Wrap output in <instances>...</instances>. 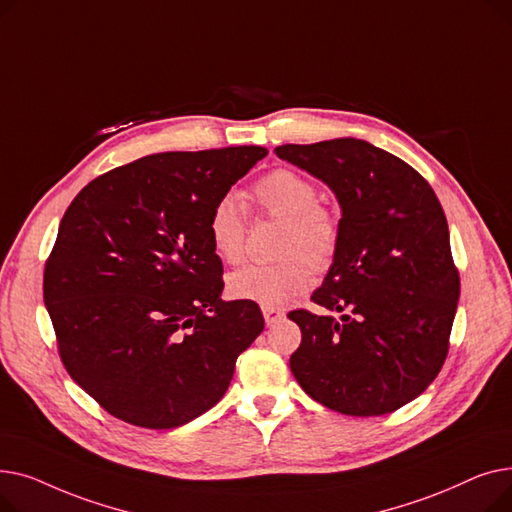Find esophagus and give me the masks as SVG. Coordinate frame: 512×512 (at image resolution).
<instances>
[{
	"instance_id": "1",
	"label": "esophagus",
	"mask_w": 512,
	"mask_h": 512,
	"mask_svg": "<svg viewBox=\"0 0 512 512\" xmlns=\"http://www.w3.org/2000/svg\"><path fill=\"white\" fill-rule=\"evenodd\" d=\"M263 311V317H265V324L267 326H274L276 321H280L284 317V311L278 309V307H261Z\"/></svg>"
}]
</instances>
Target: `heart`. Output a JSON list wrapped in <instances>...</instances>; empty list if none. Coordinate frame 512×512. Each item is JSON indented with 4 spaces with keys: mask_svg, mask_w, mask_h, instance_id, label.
I'll use <instances>...</instances> for the list:
<instances>
[{
    "mask_svg": "<svg viewBox=\"0 0 512 512\" xmlns=\"http://www.w3.org/2000/svg\"><path fill=\"white\" fill-rule=\"evenodd\" d=\"M257 207L286 222L278 263H249L228 278L230 297L261 307H282L315 280V265L328 267L340 245L336 215L319 205L317 186L303 174L278 168L261 176L251 191ZM209 242L222 261L238 263L245 253L247 207L234 193L213 203L207 218Z\"/></svg>",
    "mask_w": 512,
    "mask_h": 512,
    "instance_id": "1",
    "label": "heart"
}]
</instances>
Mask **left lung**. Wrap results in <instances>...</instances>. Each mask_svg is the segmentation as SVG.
I'll return each instance as SVG.
<instances>
[{"label": "left lung", "mask_w": 512, "mask_h": 512, "mask_svg": "<svg viewBox=\"0 0 512 512\" xmlns=\"http://www.w3.org/2000/svg\"><path fill=\"white\" fill-rule=\"evenodd\" d=\"M280 159L324 180L338 199L340 245L311 301L340 321L290 311L303 340L290 371L321 405L386 415L436 380L446 355L459 270L444 209L429 182L361 139L282 145Z\"/></svg>", "instance_id": "1"}]
</instances>
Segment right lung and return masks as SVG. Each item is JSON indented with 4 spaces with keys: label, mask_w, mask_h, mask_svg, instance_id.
<instances>
[{
    "label": "right lung",
    "mask_w": 512,
    "mask_h": 512,
    "mask_svg": "<svg viewBox=\"0 0 512 512\" xmlns=\"http://www.w3.org/2000/svg\"><path fill=\"white\" fill-rule=\"evenodd\" d=\"M263 147L170 151L91 180L60 222L43 299L70 378L118 419L172 429L218 402L263 332L222 301L207 218Z\"/></svg>",
    "instance_id": "obj_1"
}]
</instances>
